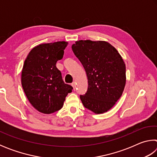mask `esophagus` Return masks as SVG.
<instances>
[{"label":"esophagus","instance_id":"obj_1","mask_svg":"<svg viewBox=\"0 0 157 157\" xmlns=\"http://www.w3.org/2000/svg\"><path fill=\"white\" fill-rule=\"evenodd\" d=\"M71 85H72V86L73 87V89L75 90V88H76V84H75V82H73V83L71 84Z\"/></svg>","mask_w":157,"mask_h":157}]
</instances>
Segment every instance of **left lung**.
I'll list each match as a JSON object with an SVG mask.
<instances>
[{
	"label": "left lung",
	"mask_w": 157,
	"mask_h": 157,
	"mask_svg": "<svg viewBox=\"0 0 157 157\" xmlns=\"http://www.w3.org/2000/svg\"><path fill=\"white\" fill-rule=\"evenodd\" d=\"M72 50L88 79V89L80 99L95 113L107 112L121 97L126 83V68L117 50L105 41L79 40Z\"/></svg>",
	"instance_id": "obj_1"
}]
</instances>
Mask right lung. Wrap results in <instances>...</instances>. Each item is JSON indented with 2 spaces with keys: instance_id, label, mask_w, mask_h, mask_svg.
<instances>
[{
  "instance_id": "right-lung-1",
  "label": "right lung",
  "mask_w": 157,
  "mask_h": 157,
  "mask_svg": "<svg viewBox=\"0 0 157 157\" xmlns=\"http://www.w3.org/2000/svg\"><path fill=\"white\" fill-rule=\"evenodd\" d=\"M68 42L39 44L29 52L21 73V84L30 104L39 112L50 114L61 109L73 87L63 82L56 67Z\"/></svg>"
}]
</instances>
